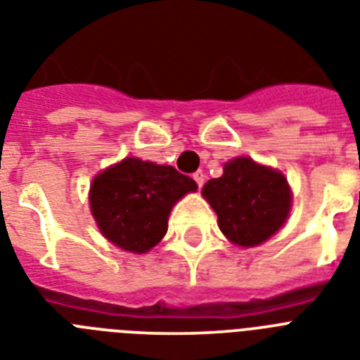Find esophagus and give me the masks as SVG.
Here are the masks:
<instances>
[{"mask_svg":"<svg viewBox=\"0 0 360 360\" xmlns=\"http://www.w3.org/2000/svg\"><path fill=\"white\" fill-rule=\"evenodd\" d=\"M192 177H194L195 185H198L201 188V186H203V183H205V174H203V172H201V170H198L194 175H192Z\"/></svg>","mask_w":360,"mask_h":360,"instance_id":"34e87169","label":"esophagus"}]
</instances>
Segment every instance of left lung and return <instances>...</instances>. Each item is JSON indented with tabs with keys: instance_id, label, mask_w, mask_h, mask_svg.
Returning <instances> with one entry per match:
<instances>
[{
	"instance_id": "left-lung-1",
	"label": "left lung",
	"mask_w": 360,
	"mask_h": 360,
	"mask_svg": "<svg viewBox=\"0 0 360 360\" xmlns=\"http://www.w3.org/2000/svg\"><path fill=\"white\" fill-rule=\"evenodd\" d=\"M203 195L218 214L221 233L246 248L268 240L285 224L292 200L285 175L250 157L229 160L224 175L203 186Z\"/></svg>"
}]
</instances>
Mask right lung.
I'll return each instance as SVG.
<instances>
[{
	"mask_svg": "<svg viewBox=\"0 0 360 360\" xmlns=\"http://www.w3.org/2000/svg\"><path fill=\"white\" fill-rule=\"evenodd\" d=\"M195 188V181L174 166L124 159L96 177L90 207L110 242L122 250L146 253L165 236L175 201Z\"/></svg>",
	"mask_w": 360,
	"mask_h": 360,
	"instance_id": "1",
	"label": "right lung"
}]
</instances>
